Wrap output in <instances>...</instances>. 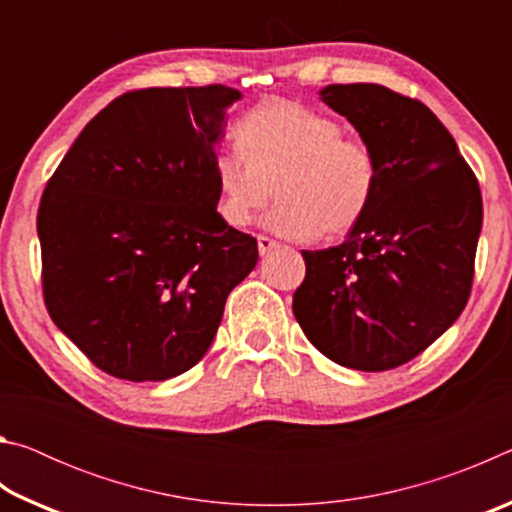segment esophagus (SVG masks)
I'll use <instances>...</instances> for the list:
<instances>
[{
  "mask_svg": "<svg viewBox=\"0 0 512 512\" xmlns=\"http://www.w3.org/2000/svg\"><path fill=\"white\" fill-rule=\"evenodd\" d=\"M257 248H259V255H268V253H273V250H277L280 248V244H277L275 239H271V237H264V235H259L257 237Z\"/></svg>",
  "mask_w": 512,
  "mask_h": 512,
  "instance_id": "34e87169",
  "label": "esophagus"
}]
</instances>
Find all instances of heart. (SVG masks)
<instances>
[{
	"label": "heart",
	"instance_id": "b5f03b06",
	"mask_svg": "<svg viewBox=\"0 0 512 512\" xmlns=\"http://www.w3.org/2000/svg\"><path fill=\"white\" fill-rule=\"evenodd\" d=\"M239 146L214 158L216 210L246 228L277 194L264 225L287 239L339 237L368 214L379 187L375 151L336 119L298 103L259 106L237 124Z\"/></svg>",
	"mask_w": 512,
	"mask_h": 512
}]
</instances>
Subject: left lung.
Here are the masks:
<instances>
[{
    "mask_svg": "<svg viewBox=\"0 0 512 512\" xmlns=\"http://www.w3.org/2000/svg\"><path fill=\"white\" fill-rule=\"evenodd\" d=\"M329 108L379 162V187L348 239L302 250L293 314L307 339L345 368L402 366L467 305L483 203L454 137L424 103L377 83L327 85Z\"/></svg>",
    "mask_w": 512,
    "mask_h": 512,
    "instance_id": "8db88e82",
    "label": "left lung"
}]
</instances>
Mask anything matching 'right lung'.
Returning <instances> with one entry per match:
<instances>
[{
    "label": "right lung",
    "instance_id": "obj_1",
    "mask_svg": "<svg viewBox=\"0 0 512 512\" xmlns=\"http://www.w3.org/2000/svg\"><path fill=\"white\" fill-rule=\"evenodd\" d=\"M225 85L149 88L108 103L65 153L38 210L51 320L128 381L183 375L210 350L257 239L216 212Z\"/></svg>",
    "mask_w": 512,
    "mask_h": 512
}]
</instances>
